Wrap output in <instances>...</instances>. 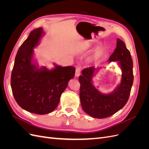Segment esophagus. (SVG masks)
Here are the masks:
<instances>
[{
	"instance_id": "1",
	"label": "esophagus",
	"mask_w": 149,
	"mask_h": 149,
	"mask_svg": "<svg viewBox=\"0 0 149 149\" xmlns=\"http://www.w3.org/2000/svg\"><path fill=\"white\" fill-rule=\"evenodd\" d=\"M81 73V69L80 68H77L76 69V71H75V76L76 77H78V76L80 75Z\"/></svg>"
}]
</instances>
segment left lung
<instances>
[{"label":"left lung","mask_w":149,"mask_h":149,"mask_svg":"<svg viewBox=\"0 0 149 149\" xmlns=\"http://www.w3.org/2000/svg\"><path fill=\"white\" fill-rule=\"evenodd\" d=\"M109 61H118L122 70L120 83L111 93H101L93 83V77L100 68H87L82 71V75L79 76L82 108L86 113L94 118H106L122 109L128 101L133 84L131 55L124 42L119 38L117 39L116 48L109 57Z\"/></svg>","instance_id":"1"}]
</instances>
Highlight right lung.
<instances>
[{"label":"right lung","mask_w":149,"mask_h":149,"mask_svg":"<svg viewBox=\"0 0 149 149\" xmlns=\"http://www.w3.org/2000/svg\"><path fill=\"white\" fill-rule=\"evenodd\" d=\"M42 27L31 31L15 56L10 84L16 102L22 109L37 114L55 110L69 81L74 78L75 68L62 67L55 63L48 70L33 63V48L44 35Z\"/></svg>","instance_id":"1"}]
</instances>
